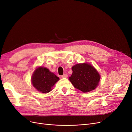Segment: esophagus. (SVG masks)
I'll return each instance as SVG.
<instances>
[{
	"label": "esophagus",
	"mask_w": 132,
	"mask_h": 132,
	"mask_svg": "<svg viewBox=\"0 0 132 132\" xmlns=\"http://www.w3.org/2000/svg\"><path fill=\"white\" fill-rule=\"evenodd\" d=\"M62 78H67L68 77V75L67 74V73H65V74H63V75L61 76Z\"/></svg>",
	"instance_id": "1"
}]
</instances>
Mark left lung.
Masks as SVG:
<instances>
[{
	"label": "left lung",
	"instance_id": "obj_1",
	"mask_svg": "<svg viewBox=\"0 0 132 132\" xmlns=\"http://www.w3.org/2000/svg\"><path fill=\"white\" fill-rule=\"evenodd\" d=\"M72 75L69 79L75 88L83 93H88L94 90L98 86L100 75L90 64H77L72 67Z\"/></svg>",
	"mask_w": 132,
	"mask_h": 132
}]
</instances>
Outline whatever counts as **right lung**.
Here are the masks:
<instances>
[{
    "instance_id": "add662e5",
    "label": "right lung",
    "mask_w": 132,
    "mask_h": 132,
    "mask_svg": "<svg viewBox=\"0 0 132 132\" xmlns=\"http://www.w3.org/2000/svg\"><path fill=\"white\" fill-rule=\"evenodd\" d=\"M59 80V77L50 71L48 69L40 67L34 72L31 77V82L38 92L48 93L51 91L52 88Z\"/></svg>"
}]
</instances>
